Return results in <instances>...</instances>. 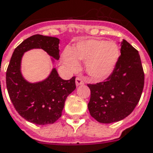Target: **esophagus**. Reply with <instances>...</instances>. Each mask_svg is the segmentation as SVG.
<instances>
[{
  "label": "esophagus",
  "instance_id": "34e87169",
  "mask_svg": "<svg viewBox=\"0 0 153 153\" xmlns=\"http://www.w3.org/2000/svg\"><path fill=\"white\" fill-rule=\"evenodd\" d=\"M75 82H76V85L77 86H79V85H82V84H83L84 83V82H83V80L81 79V78H79V77H77L76 79H75Z\"/></svg>",
  "mask_w": 153,
  "mask_h": 153
}]
</instances>
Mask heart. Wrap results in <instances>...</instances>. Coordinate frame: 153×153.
<instances>
[{
    "instance_id": "obj_1",
    "label": "heart",
    "mask_w": 153,
    "mask_h": 153,
    "mask_svg": "<svg viewBox=\"0 0 153 153\" xmlns=\"http://www.w3.org/2000/svg\"><path fill=\"white\" fill-rule=\"evenodd\" d=\"M119 57L117 45L112 41L99 39H86L79 42L72 52L65 50L62 61L71 71L79 66L77 59L86 61V70L95 80L100 81L112 74Z\"/></svg>"
}]
</instances>
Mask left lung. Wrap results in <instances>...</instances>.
Returning <instances> with one entry per match:
<instances>
[{
	"label": "left lung",
	"mask_w": 153,
	"mask_h": 153,
	"mask_svg": "<svg viewBox=\"0 0 153 153\" xmlns=\"http://www.w3.org/2000/svg\"><path fill=\"white\" fill-rule=\"evenodd\" d=\"M88 109L100 123L124 119L139 103L144 86V72L138 51L123 39L121 55L112 74L104 82L88 83Z\"/></svg>",
	"instance_id": "8db88e82"
}]
</instances>
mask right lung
<instances>
[{
  "mask_svg": "<svg viewBox=\"0 0 153 153\" xmlns=\"http://www.w3.org/2000/svg\"><path fill=\"white\" fill-rule=\"evenodd\" d=\"M59 39L34 35L13 51L6 71V87L10 100L19 115L36 125L52 124L62 116L66 97L76 88L75 77L62 79L55 69L48 79L30 83L22 78L21 59L25 52L42 48L55 59H59Z\"/></svg>",
  "mask_w": 153,
  "mask_h": 153,
  "instance_id": "1",
  "label": "right lung"
}]
</instances>
